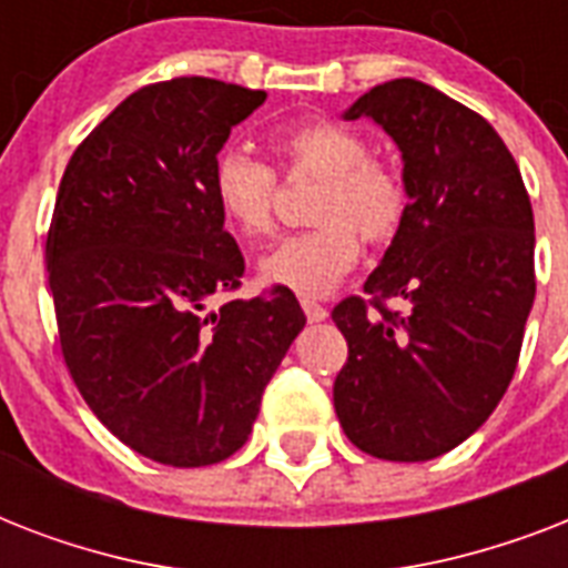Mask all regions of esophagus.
<instances>
[{"label":"esophagus","mask_w":568,"mask_h":568,"mask_svg":"<svg viewBox=\"0 0 568 568\" xmlns=\"http://www.w3.org/2000/svg\"><path fill=\"white\" fill-rule=\"evenodd\" d=\"M301 306H303V312H306V318H310L312 324H318V321H324L329 315L327 306H321V303H315V301H301Z\"/></svg>","instance_id":"esophagus-1"}]
</instances>
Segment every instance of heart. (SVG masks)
<instances>
[{
  "label": "heart",
  "mask_w": 568,
  "mask_h": 568,
  "mask_svg": "<svg viewBox=\"0 0 568 568\" xmlns=\"http://www.w3.org/2000/svg\"><path fill=\"white\" fill-rule=\"evenodd\" d=\"M271 153L288 176H318L312 221L321 226L280 241L258 262V276L301 297H321L356 265V231L368 244L395 239L406 217V185L392 164L368 159L359 132L336 120L276 129ZM212 194L241 239H262L274 226V171L250 153L226 150L214 162Z\"/></svg>",
  "instance_id": "b5f03b06"
}]
</instances>
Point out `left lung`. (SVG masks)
Returning a JSON list of instances; mask_svg holds the SVG:
<instances>
[{
    "label": "left lung",
    "mask_w": 568,
    "mask_h": 568,
    "mask_svg": "<svg viewBox=\"0 0 568 568\" xmlns=\"http://www.w3.org/2000/svg\"><path fill=\"white\" fill-rule=\"evenodd\" d=\"M342 118L395 141L409 203L365 280L374 310L363 297L333 310L347 338L333 404L359 450L424 463L466 442L510 386L537 294L534 209L498 132L430 84H377ZM388 296L407 312L388 313Z\"/></svg>",
    "instance_id": "obj_1"
}]
</instances>
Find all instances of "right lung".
<instances>
[{
    "label": "right lung",
    "mask_w": 568,
    "mask_h": 568,
    "mask_svg": "<svg viewBox=\"0 0 568 568\" xmlns=\"http://www.w3.org/2000/svg\"><path fill=\"white\" fill-rule=\"evenodd\" d=\"M265 100L203 75L146 84L84 138L58 189L47 271L64 363L93 415L162 466L232 457L306 324L280 285L214 306L244 256L212 171Z\"/></svg>",
    "instance_id": "right-lung-1"
}]
</instances>
